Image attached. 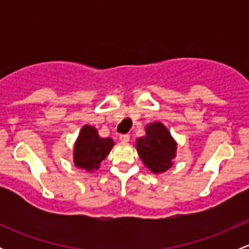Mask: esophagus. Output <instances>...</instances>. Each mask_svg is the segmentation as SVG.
Wrapping results in <instances>:
<instances>
[{
    "label": "esophagus",
    "mask_w": 249,
    "mask_h": 249,
    "mask_svg": "<svg viewBox=\"0 0 249 249\" xmlns=\"http://www.w3.org/2000/svg\"><path fill=\"white\" fill-rule=\"evenodd\" d=\"M119 140L122 141L123 143H127L130 141V136L127 134H124V135H120L119 136Z\"/></svg>",
    "instance_id": "obj_1"
}]
</instances>
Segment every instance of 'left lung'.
Returning a JSON list of instances; mask_svg holds the SVG:
<instances>
[{
    "label": "left lung",
    "mask_w": 249,
    "mask_h": 249,
    "mask_svg": "<svg viewBox=\"0 0 249 249\" xmlns=\"http://www.w3.org/2000/svg\"><path fill=\"white\" fill-rule=\"evenodd\" d=\"M136 150L145 167L158 175L172 167L177 142L162 123H150L145 126L144 136L137 139Z\"/></svg>",
    "instance_id": "obj_1"
}]
</instances>
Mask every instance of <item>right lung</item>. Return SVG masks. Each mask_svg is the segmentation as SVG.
I'll use <instances>...</instances> for the list:
<instances>
[{
    "instance_id": "obj_1",
    "label": "right lung",
    "mask_w": 249,
    "mask_h": 249,
    "mask_svg": "<svg viewBox=\"0 0 249 249\" xmlns=\"http://www.w3.org/2000/svg\"><path fill=\"white\" fill-rule=\"evenodd\" d=\"M114 142L110 137L102 139L91 125H84L79 131L73 147V162L78 169L94 172L100 169L102 160L107 158Z\"/></svg>"
}]
</instances>
